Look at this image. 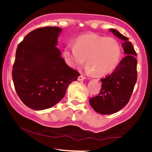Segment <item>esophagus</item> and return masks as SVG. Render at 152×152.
<instances>
[{"label": "esophagus", "instance_id": "34e87169", "mask_svg": "<svg viewBox=\"0 0 152 152\" xmlns=\"http://www.w3.org/2000/svg\"><path fill=\"white\" fill-rule=\"evenodd\" d=\"M85 78H86V77H85V76H83V75H81V76H79L78 77V81H83V80H84Z\"/></svg>", "mask_w": 152, "mask_h": 152}]
</instances>
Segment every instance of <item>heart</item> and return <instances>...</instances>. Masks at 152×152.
<instances>
[{
	"label": "heart",
	"mask_w": 152,
	"mask_h": 152,
	"mask_svg": "<svg viewBox=\"0 0 152 152\" xmlns=\"http://www.w3.org/2000/svg\"><path fill=\"white\" fill-rule=\"evenodd\" d=\"M121 56V45L117 39L96 34L78 36L74 45L69 43L64 49V58L69 66H81L86 59L87 71L99 76L114 70Z\"/></svg>",
	"instance_id": "1"
}]
</instances>
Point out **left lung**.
I'll list each match as a JSON object with an SVG mask.
<instances>
[{
    "label": "left lung",
    "instance_id": "8db88e82",
    "mask_svg": "<svg viewBox=\"0 0 152 152\" xmlns=\"http://www.w3.org/2000/svg\"><path fill=\"white\" fill-rule=\"evenodd\" d=\"M109 31L121 40L126 56L111 74L101 79L102 83L99 94L89 100L92 108L101 114H114L124 107L129 102L137 80V53L133 45L116 29Z\"/></svg>",
    "mask_w": 152,
    "mask_h": 152
}]
</instances>
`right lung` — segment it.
I'll return each instance as SVG.
<instances>
[{"instance_id": "obj_1", "label": "right lung", "mask_w": 152, "mask_h": 152, "mask_svg": "<svg viewBox=\"0 0 152 152\" xmlns=\"http://www.w3.org/2000/svg\"><path fill=\"white\" fill-rule=\"evenodd\" d=\"M61 28H39L28 34L18 44L12 70L16 93L34 110L52 107L65 96L80 74L67 66L56 47Z\"/></svg>"}]
</instances>
